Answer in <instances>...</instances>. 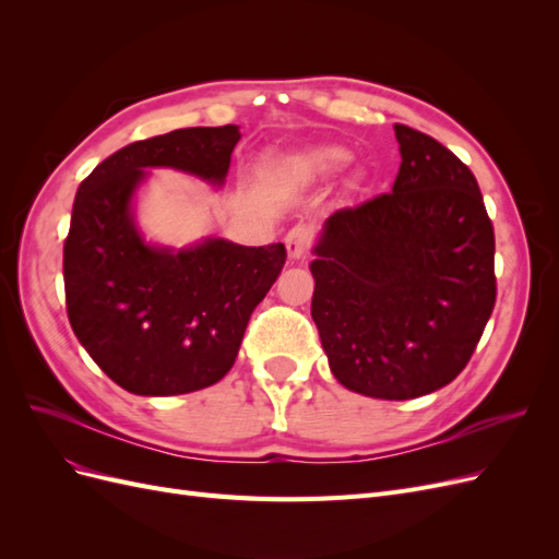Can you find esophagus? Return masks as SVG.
Returning a JSON list of instances; mask_svg holds the SVG:
<instances>
[{
  "instance_id": "34e87169",
  "label": "esophagus",
  "mask_w": 559,
  "mask_h": 559,
  "mask_svg": "<svg viewBox=\"0 0 559 559\" xmlns=\"http://www.w3.org/2000/svg\"><path fill=\"white\" fill-rule=\"evenodd\" d=\"M286 253L289 259H302L310 249V230L306 226H294L286 233Z\"/></svg>"
}]
</instances>
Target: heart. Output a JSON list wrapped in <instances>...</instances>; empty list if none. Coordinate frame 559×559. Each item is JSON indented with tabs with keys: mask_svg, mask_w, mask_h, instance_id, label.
<instances>
[{
	"mask_svg": "<svg viewBox=\"0 0 559 559\" xmlns=\"http://www.w3.org/2000/svg\"><path fill=\"white\" fill-rule=\"evenodd\" d=\"M347 160V151L337 148V146H319L312 151H306V154L294 158L289 163V170L294 175H324L341 167Z\"/></svg>",
	"mask_w": 559,
	"mask_h": 559,
	"instance_id": "heart-1",
	"label": "heart"
}]
</instances>
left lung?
I'll return each mask as SVG.
<instances>
[{
  "label": "left lung",
  "instance_id": "1",
  "mask_svg": "<svg viewBox=\"0 0 559 559\" xmlns=\"http://www.w3.org/2000/svg\"><path fill=\"white\" fill-rule=\"evenodd\" d=\"M394 130L392 193L333 212L310 270L312 319L335 380L405 401L462 373L495 310L497 277L476 177L429 134Z\"/></svg>",
  "mask_w": 559,
  "mask_h": 559
}]
</instances>
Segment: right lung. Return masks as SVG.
<instances>
[{"mask_svg": "<svg viewBox=\"0 0 559 559\" xmlns=\"http://www.w3.org/2000/svg\"><path fill=\"white\" fill-rule=\"evenodd\" d=\"M238 126L181 128L118 148L81 181L62 251L67 317L91 359L130 394L175 396L222 380L253 308L286 261L282 242L142 240L130 202L144 167L224 183Z\"/></svg>", "mask_w": 559, "mask_h": 559, "instance_id": "right-lung-1", "label": "right lung"}]
</instances>
